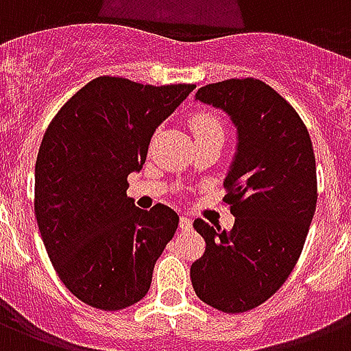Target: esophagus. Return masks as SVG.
<instances>
[{"label":"esophagus","mask_w":351,"mask_h":351,"mask_svg":"<svg viewBox=\"0 0 351 351\" xmlns=\"http://www.w3.org/2000/svg\"><path fill=\"white\" fill-rule=\"evenodd\" d=\"M179 226H181V230H184V232H189V230H192V219H190V217H186V215H181V219H179Z\"/></svg>","instance_id":"esophagus-1"}]
</instances>
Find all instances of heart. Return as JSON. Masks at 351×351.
I'll list each match as a JSON object with an SVG mask.
<instances>
[{"label":"heart","mask_w":351,"mask_h":351,"mask_svg":"<svg viewBox=\"0 0 351 351\" xmlns=\"http://www.w3.org/2000/svg\"><path fill=\"white\" fill-rule=\"evenodd\" d=\"M190 127H192L195 137L204 136V134H212V132H223V127H221L219 119L208 112H201L197 116H193L190 119Z\"/></svg>","instance_id":"b5f03b06"}]
</instances>
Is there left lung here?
<instances>
[{"label":"left lung","mask_w":351,"mask_h":351,"mask_svg":"<svg viewBox=\"0 0 351 351\" xmlns=\"http://www.w3.org/2000/svg\"><path fill=\"white\" fill-rule=\"evenodd\" d=\"M195 99L223 110L237 134L224 186L232 230L193 223L206 250L190 268L197 297L224 313L248 312L285 285L317 204L310 134L287 99L259 80L201 86Z\"/></svg>","instance_id":"1"}]
</instances>
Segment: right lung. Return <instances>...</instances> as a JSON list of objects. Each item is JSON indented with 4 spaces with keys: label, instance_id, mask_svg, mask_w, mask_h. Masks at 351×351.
<instances>
[{
    "label": "right lung",
    "instance_id": "right-lung-1",
    "mask_svg": "<svg viewBox=\"0 0 351 351\" xmlns=\"http://www.w3.org/2000/svg\"><path fill=\"white\" fill-rule=\"evenodd\" d=\"M193 88L101 75L45 132L34 212L58 276L88 306L114 312L147 295L179 215L161 203L137 208L127 178L141 170L156 128Z\"/></svg>",
    "mask_w": 351,
    "mask_h": 351
}]
</instances>
